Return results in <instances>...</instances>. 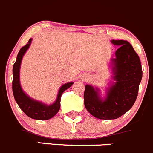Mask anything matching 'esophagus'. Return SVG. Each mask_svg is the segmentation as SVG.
I'll use <instances>...</instances> for the list:
<instances>
[{
	"mask_svg": "<svg viewBox=\"0 0 153 153\" xmlns=\"http://www.w3.org/2000/svg\"><path fill=\"white\" fill-rule=\"evenodd\" d=\"M83 79H84V78H83Z\"/></svg>",
	"mask_w": 153,
	"mask_h": 153,
	"instance_id": "34e87169",
	"label": "esophagus"
}]
</instances>
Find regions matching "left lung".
Segmentation results:
<instances>
[{"mask_svg": "<svg viewBox=\"0 0 153 153\" xmlns=\"http://www.w3.org/2000/svg\"><path fill=\"white\" fill-rule=\"evenodd\" d=\"M111 42L119 46L115 58L110 60L113 81L105 88L104 97L100 89L90 84L85 86L84 94L86 109L100 120L117 119L131 109L143 75L140 58L131 44L126 40Z\"/></svg>", "mask_w": 153, "mask_h": 153, "instance_id": "1", "label": "left lung"}]
</instances>
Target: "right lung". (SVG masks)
<instances>
[{"instance_id": "add662e5", "label": "right lung", "mask_w": 153, "mask_h": 153, "mask_svg": "<svg viewBox=\"0 0 153 153\" xmlns=\"http://www.w3.org/2000/svg\"><path fill=\"white\" fill-rule=\"evenodd\" d=\"M32 38L29 39L27 45L22 47L17 55L16 63L13 67V93L16 103L27 116L34 120H47L55 116L60 108V99L63 92L71 87L74 82H68L63 84L59 89L57 99L51 105H47L42 102L30 97L23 90L20 83V68L22 58L30 46Z\"/></svg>"}]
</instances>
